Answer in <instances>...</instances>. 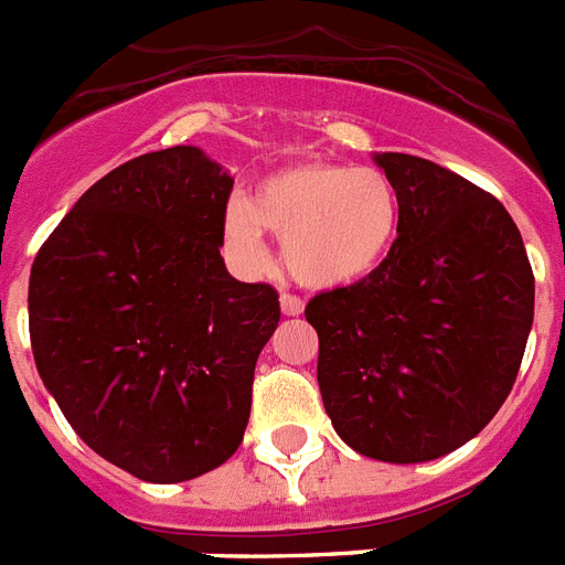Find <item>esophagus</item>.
I'll use <instances>...</instances> for the list:
<instances>
[{"instance_id": "esophagus-1", "label": "esophagus", "mask_w": 565, "mask_h": 565, "mask_svg": "<svg viewBox=\"0 0 565 565\" xmlns=\"http://www.w3.org/2000/svg\"><path fill=\"white\" fill-rule=\"evenodd\" d=\"M281 312L284 316H301L305 312V301L292 292H284L281 296Z\"/></svg>"}]
</instances>
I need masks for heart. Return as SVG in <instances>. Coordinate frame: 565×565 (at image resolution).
Listing matches in <instances>:
<instances>
[{
    "mask_svg": "<svg viewBox=\"0 0 565 565\" xmlns=\"http://www.w3.org/2000/svg\"><path fill=\"white\" fill-rule=\"evenodd\" d=\"M264 230L281 238L284 264L312 290H341L371 278L402 230L399 189L373 166L307 160L258 180L253 198L224 212V241L249 273L267 267Z\"/></svg>",
    "mask_w": 565,
    "mask_h": 565,
    "instance_id": "1",
    "label": "heart"
}]
</instances>
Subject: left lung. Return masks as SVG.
<instances>
[{
  "label": "left lung",
  "instance_id": "8db88e82",
  "mask_svg": "<svg viewBox=\"0 0 565 565\" xmlns=\"http://www.w3.org/2000/svg\"><path fill=\"white\" fill-rule=\"evenodd\" d=\"M402 230L371 278L319 292V387L335 434L371 459L428 462L494 419L534 321V273L494 194L414 154L373 158Z\"/></svg>",
  "mask_w": 565,
  "mask_h": 565
}]
</instances>
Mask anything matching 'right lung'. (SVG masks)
Wrapping results in <instances>:
<instances>
[{"label":"right lung","instance_id":"obj_1","mask_svg":"<svg viewBox=\"0 0 565 565\" xmlns=\"http://www.w3.org/2000/svg\"><path fill=\"white\" fill-rule=\"evenodd\" d=\"M235 180L194 146L99 178L33 258V362L71 428L146 482L194 480L238 451L255 362L281 307L221 258Z\"/></svg>","mask_w":565,"mask_h":565}]
</instances>
